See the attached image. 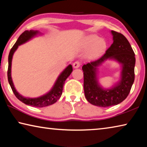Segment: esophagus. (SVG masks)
<instances>
[{"label":"esophagus","mask_w":147,"mask_h":147,"mask_svg":"<svg viewBox=\"0 0 147 147\" xmlns=\"http://www.w3.org/2000/svg\"><path fill=\"white\" fill-rule=\"evenodd\" d=\"M81 65V63L79 61H76L73 63V67L74 68H78Z\"/></svg>","instance_id":"obj_1"}]
</instances>
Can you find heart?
Returning a JSON list of instances; mask_svg holds the SVG:
<instances>
[{
  "label": "heart",
  "instance_id": "b5f03b06",
  "mask_svg": "<svg viewBox=\"0 0 147 147\" xmlns=\"http://www.w3.org/2000/svg\"><path fill=\"white\" fill-rule=\"evenodd\" d=\"M82 45L84 48L90 47L87 52V56L93 59L100 56L105 51L106 42L96 35H91L85 39Z\"/></svg>",
  "mask_w": 147,
  "mask_h": 147
}]
</instances>
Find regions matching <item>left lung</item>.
Returning a JSON list of instances; mask_svg holds the SVG:
<instances>
[{"mask_svg": "<svg viewBox=\"0 0 147 147\" xmlns=\"http://www.w3.org/2000/svg\"><path fill=\"white\" fill-rule=\"evenodd\" d=\"M113 42L106 53L97 60L84 65V89L89 103L99 107L117 105L127 97L132 86L135 74V54L123 34L111 30ZM107 59H114L122 65L121 80L112 88L104 89L98 82L97 67Z\"/></svg>", "mask_w": 147, "mask_h": 147, "instance_id": "left-lung-1", "label": "left lung"}]
</instances>
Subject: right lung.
I'll return each instance as SVG.
<instances>
[{"label":"right lung","mask_w":147,"mask_h":147,"mask_svg":"<svg viewBox=\"0 0 147 147\" xmlns=\"http://www.w3.org/2000/svg\"><path fill=\"white\" fill-rule=\"evenodd\" d=\"M38 34H40L39 31L37 30H26L24 31L21 36L19 37L18 39L15 43L14 45L12 47L10 52L9 53L8 56V82L10 85L11 88L13 91V93L16 95V97L19 99L22 102L24 103L26 105L32 106L34 107H38V108H42V107L48 106L52 105L57 102V100L60 98L62 94V91H63V85L65 84V81L68 78L69 76L71 74L73 71V67L71 65H69L67 67L64 69L63 72L59 74L58 78H57L56 81L53 88L51 89L49 93L44 94V95L39 96L38 98H26L21 95L18 92L16 91L15 88L13 81L11 79V61L13 55L16 50L18 48V47L21 45L26 43L30 39H31L34 36H36Z\"/></svg>","instance_id":"1"}]
</instances>
